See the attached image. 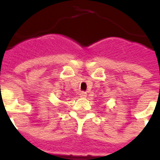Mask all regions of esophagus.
<instances>
[{
    "label": "esophagus",
    "mask_w": 160,
    "mask_h": 160,
    "mask_svg": "<svg viewBox=\"0 0 160 160\" xmlns=\"http://www.w3.org/2000/svg\"><path fill=\"white\" fill-rule=\"evenodd\" d=\"M87 96V93L86 92H80V98H86Z\"/></svg>",
    "instance_id": "1"
}]
</instances>
